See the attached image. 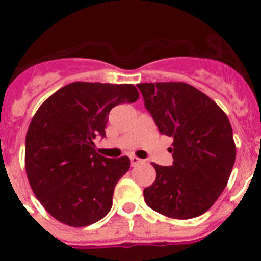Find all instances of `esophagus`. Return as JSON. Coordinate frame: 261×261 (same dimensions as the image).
<instances>
[{"mask_svg": "<svg viewBox=\"0 0 261 261\" xmlns=\"http://www.w3.org/2000/svg\"><path fill=\"white\" fill-rule=\"evenodd\" d=\"M130 160H131V165H138V164H140V163L144 162L143 159H140V158H138V156H130Z\"/></svg>", "mask_w": 261, "mask_h": 261, "instance_id": "obj_1", "label": "esophagus"}]
</instances>
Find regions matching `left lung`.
I'll return each instance as SVG.
<instances>
[{"label": "left lung", "instance_id": "obj_1", "mask_svg": "<svg viewBox=\"0 0 261 261\" xmlns=\"http://www.w3.org/2000/svg\"><path fill=\"white\" fill-rule=\"evenodd\" d=\"M162 135L173 138L172 167L152 163L156 179L144 189L154 211L188 220L208 211L225 189L235 164L232 127L221 107L183 82L138 84Z\"/></svg>", "mask_w": 261, "mask_h": 261}]
</instances>
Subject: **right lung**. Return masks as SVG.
<instances>
[{
  "label": "right lung",
  "mask_w": 261,
  "mask_h": 261,
  "mask_svg": "<svg viewBox=\"0 0 261 261\" xmlns=\"http://www.w3.org/2000/svg\"><path fill=\"white\" fill-rule=\"evenodd\" d=\"M138 99L133 84L73 82L39 107L26 133L25 169L34 194L55 220L83 227L110 212L130 159L102 156L94 139L106 136L112 107Z\"/></svg>",
  "instance_id": "right-lung-1"
}]
</instances>
